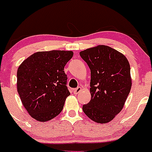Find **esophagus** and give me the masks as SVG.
Masks as SVG:
<instances>
[{"label":"esophagus","instance_id":"34e87169","mask_svg":"<svg viewBox=\"0 0 152 152\" xmlns=\"http://www.w3.org/2000/svg\"><path fill=\"white\" fill-rule=\"evenodd\" d=\"M81 89H82V88H81V87H78V88H75V89H74V94H78L80 91H81Z\"/></svg>","mask_w":152,"mask_h":152}]
</instances>
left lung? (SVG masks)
I'll list each match as a JSON object with an SVG mask.
<instances>
[{"mask_svg":"<svg viewBox=\"0 0 152 152\" xmlns=\"http://www.w3.org/2000/svg\"><path fill=\"white\" fill-rule=\"evenodd\" d=\"M91 70V101L85 114L96 123L111 121L123 109L132 88L130 65L123 54L100 45L80 52Z\"/></svg>","mask_w":152,"mask_h":152,"instance_id":"obj_1","label":"left lung"}]
</instances>
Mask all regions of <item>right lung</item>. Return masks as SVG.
Masks as SVG:
<instances>
[{"instance_id":"add662e5","label":"right lung","mask_w":152,"mask_h":152,"mask_svg":"<svg viewBox=\"0 0 152 152\" xmlns=\"http://www.w3.org/2000/svg\"><path fill=\"white\" fill-rule=\"evenodd\" d=\"M73 55L66 50L36 52L19 66L17 89L31 117L45 122L61 112L70 95L64 66Z\"/></svg>"}]
</instances>
